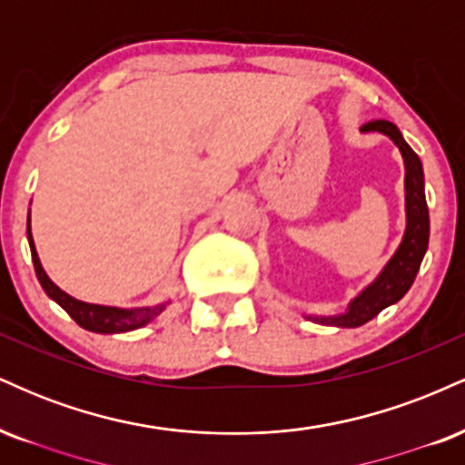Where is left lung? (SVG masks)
Masks as SVG:
<instances>
[{"label":"left lung","instance_id":"1","mask_svg":"<svg viewBox=\"0 0 465 465\" xmlns=\"http://www.w3.org/2000/svg\"><path fill=\"white\" fill-rule=\"evenodd\" d=\"M362 133H382L400 148L404 159V207H407V229L396 253L378 273L371 284H367L359 295L348 303V311L334 317H311L306 319L322 325H334V328H359V325L371 322L378 312L396 303L407 295L418 275L421 260L429 249V207L424 196V170L413 148L404 142L402 133L393 122L373 120L361 126Z\"/></svg>","mask_w":465,"mask_h":465}]
</instances>
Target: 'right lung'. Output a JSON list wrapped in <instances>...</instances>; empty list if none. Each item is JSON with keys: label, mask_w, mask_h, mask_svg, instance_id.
Masks as SVG:
<instances>
[{"label": "right lung", "mask_w": 465, "mask_h": 465, "mask_svg": "<svg viewBox=\"0 0 465 465\" xmlns=\"http://www.w3.org/2000/svg\"><path fill=\"white\" fill-rule=\"evenodd\" d=\"M28 242H30V253L32 262H35L36 277H39L41 286L47 292L50 300H54L58 306L65 311L69 317L76 322L80 328L89 330V332L98 334H120V332H131V330L142 328V325L151 323L159 312L165 311L170 302L159 303V306H142V308H117V306H103V303H87L80 302L76 297L67 295L65 291H61L54 282L47 277V273L41 266L39 253H36L35 240H32V229H30V216H28Z\"/></svg>", "instance_id": "right-lung-1"}]
</instances>
